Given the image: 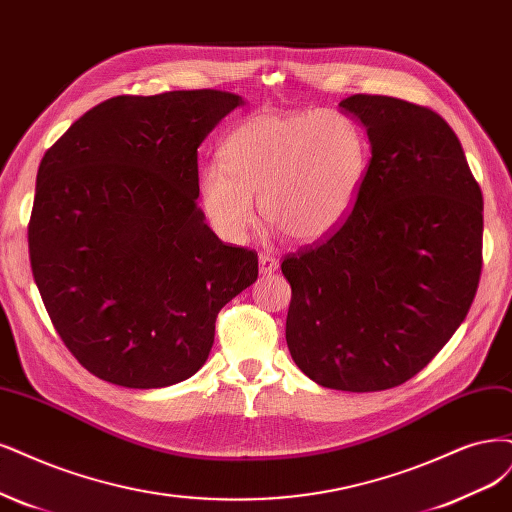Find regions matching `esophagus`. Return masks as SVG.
<instances>
[{
    "instance_id": "esophagus-1",
    "label": "esophagus",
    "mask_w": 512,
    "mask_h": 512,
    "mask_svg": "<svg viewBox=\"0 0 512 512\" xmlns=\"http://www.w3.org/2000/svg\"><path fill=\"white\" fill-rule=\"evenodd\" d=\"M258 264H260V273H262V275H271V273H275L277 267H279L277 258H275L273 254H269V252H260Z\"/></svg>"
}]
</instances>
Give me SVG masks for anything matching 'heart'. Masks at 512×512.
Wrapping results in <instances>:
<instances>
[{
  "label": "heart",
  "instance_id": "1",
  "mask_svg": "<svg viewBox=\"0 0 512 512\" xmlns=\"http://www.w3.org/2000/svg\"><path fill=\"white\" fill-rule=\"evenodd\" d=\"M368 169L364 135L337 112H258L231 131L222 165L199 178L207 220L239 241L260 216L290 239L311 243L337 228L354 207Z\"/></svg>",
  "mask_w": 512,
  "mask_h": 512
}]
</instances>
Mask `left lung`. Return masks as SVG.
I'll return each mask as SVG.
<instances>
[{
  "label": "left lung",
  "mask_w": 512,
  "mask_h": 512,
  "mask_svg": "<svg viewBox=\"0 0 512 512\" xmlns=\"http://www.w3.org/2000/svg\"><path fill=\"white\" fill-rule=\"evenodd\" d=\"M370 161L347 218L281 262L286 341L330 390L379 392L415 377L460 328L483 267V195L434 110L385 95L341 103Z\"/></svg>",
  "instance_id": "1"
}]
</instances>
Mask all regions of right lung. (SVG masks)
Returning a JSON list of instances; mask_svg holds the SVG:
<instances>
[{
	"label": "right lung",
	"mask_w": 512,
	"mask_h": 512,
	"mask_svg": "<svg viewBox=\"0 0 512 512\" xmlns=\"http://www.w3.org/2000/svg\"><path fill=\"white\" fill-rule=\"evenodd\" d=\"M241 97L120 95L80 116L38 169L29 260L50 322L95 377L154 390L192 377L258 254L205 224L199 146Z\"/></svg>",
	"instance_id": "add662e5"
}]
</instances>
